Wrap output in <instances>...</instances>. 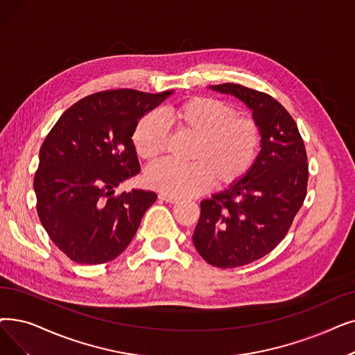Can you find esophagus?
<instances>
[{"label": "esophagus", "mask_w": 355, "mask_h": 355, "mask_svg": "<svg viewBox=\"0 0 355 355\" xmlns=\"http://www.w3.org/2000/svg\"><path fill=\"white\" fill-rule=\"evenodd\" d=\"M159 198L164 200V202H168V203H177L178 198L177 197H173V196H168V194H159Z\"/></svg>", "instance_id": "34e87169"}]
</instances>
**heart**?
I'll return each mask as SVG.
<instances>
[{
	"label": "heart",
	"instance_id": "heart-1",
	"mask_svg": "<svg viewBox=\"0 0 355 355\" xmlns=\"http://www.w3.org/2000/svg\"><path fill=\"white\" fill-rule=\"evenodd\" d=\"M180 135L196 141L190 165L159 162L148 168L146 184L162 194L189 197L203 193L209 184L225 189L241 182L252 169L261 145L257 123L238 117L234 107L210 97H194L168 112ZM132 142L144 161L159 158L168 133L158 114L144 116L133 129Z\"/></svg>",
	"mask_w": 355,
	"mask_h": 355
}]
</instances>
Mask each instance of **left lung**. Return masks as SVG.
Returning <instances> with one entry per match:
<instances>
[{"label":"left lung","instance_id":"left-lung-1","mask_svg":"<svg viewBox=\"0 0 355 355\" xmlns=\"http://www.w3.org/2000/svg\"><path fill=\"white\" fill-rule=\"evenodd\" d=\"M209 88L242 101L261 133L250 174L200 203L193 234L209 264L235 268L263 258L286 236L306 197L307 157L296 121L271 96L238 84Z\"/></svg>","mask_w":355,"mask_h":355}]
</instances>
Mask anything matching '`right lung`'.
Instances as JSON below:
<instances>
[{
	"label": "right lung",
	"mask_w": 355,
	"mask_h": 355,
	"mask_svg": "<svg viewBox=\"0 0 355 355\" xmlns=\"http://www.w3.org/2000/svg\"><path fill=\"white\" fill-rule=\"evenodd\" d=\"M173 92H97L69 107L46 136L33 182L37 214L75 263L96 266L119 257L155 203L153 191H114L141 171L132 142L137 121Z\"/></svg>",
	"instance_id": "right-lung-1"
}]
</instances>
